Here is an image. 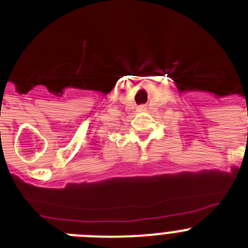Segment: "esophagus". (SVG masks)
<instances>
[{
    "mask_svg": "<svg viewBox=\"0 0 248 248\" xmlns=\"http://www.w3.org/2000/svg\"><path fill=\"white\" fill-rule=\"evenodd\" d=\"M140 109H145V107H144V105H141V107H140Z\"/></svg>",
    "mask_w": 248,
    "mask_h": 248,
    "instance_id": "34e87169",
    "label": "esophagus"
}]
</instances>
